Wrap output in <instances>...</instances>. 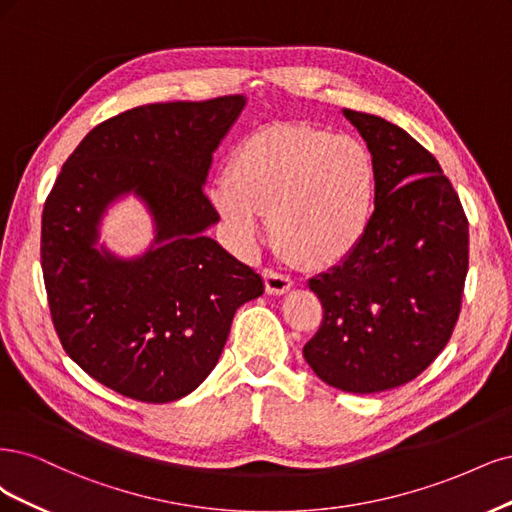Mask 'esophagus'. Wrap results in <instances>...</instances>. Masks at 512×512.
I'll list each match as a JSON object with an SVG mask.
<instances>
[{"mask_svg": "<svg viewBox=\"0 0 512 512\" xmlns=\"http://www.w3.org/2000/svg\"><path fill=\"white\" fill-rule=\"evenodd\" d=\"M263 280H266V291L270 295H283L291 289L293 280L289 274L283 272H276V270H263Z\"/></svg>", "mask_w": 512, "mask_h": 512, "instance_id": "1", "label": "esophagus"}]
</instances>
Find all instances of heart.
I'll return each instance as SVG.
<instances>
[{"instance_id":"obj_1","label":"heart","mask_w":512,"mask_h":512,"mask_svg":"<svg viewBox=\"0 0 512 512\" xmlns=\"http://www.w3.org/2000/svg\"><path fill=\"white\" fill-rule=\"evenodd\" d=\"M378 172L370 148L310 125H266L232 153L212 200L251 244L261 212L280 246L308 266H332L364 242L374 219Z\"/></svg>"}]
</instances>
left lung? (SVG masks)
<instances>
[{"mask_svg":"<svg viewBox=\"0 0 512 512\" xmlns=\"http://www.w3.org/2000/svg\"><path fill=\"white\" fill-rule=\"evenodd\" d=\"M376 161L374 219L315 278L323 306L304 359L329 387L378 393L417 378L447 346L468 272V219L436 157L398 125L342 110Z\"/></svg>","mask_w":512,"mask_h":512,"instance_id":"1","label":"left lung"}]
</instances>
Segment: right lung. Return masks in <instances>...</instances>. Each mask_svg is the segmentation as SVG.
Wrapping results in <instances>:
<instances>
[{"label": "right lung", "instance_id": "right-lung-1", "mask_svg": "<svg viewBox=\"0 0 512 512\" xmlns=\"http://www.w3.org/2000/svg\"><path fill=\"white\" fill-rule=\"evenodd\" d=\"M242 95L146 104L85 136L42 212V272L57 336L76 364L125 398H185L217 366L236 310L263 278L204 232L212 153ZM134 192L156 221L154 246L119 260L94 244L108 203Z\"/></svg>", "mask_w": 512, "mask_h": 512}]
</instances>
